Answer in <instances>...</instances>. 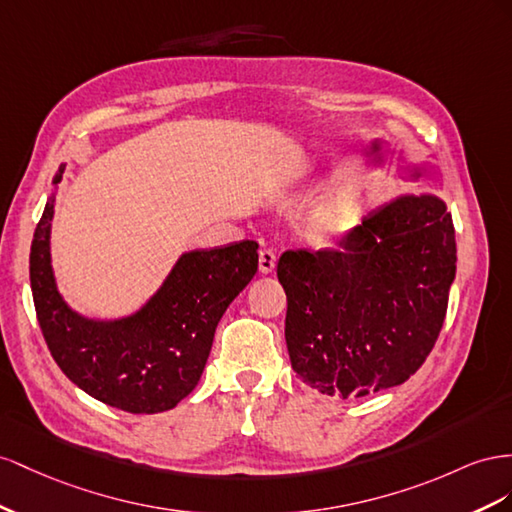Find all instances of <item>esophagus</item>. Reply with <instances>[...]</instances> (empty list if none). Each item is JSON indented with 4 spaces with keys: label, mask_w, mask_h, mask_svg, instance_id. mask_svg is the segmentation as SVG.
Segmentation results:
<instances>
[{
    "label": "esophagus",
    "mask_w": 512,
    "mask_h": 512,
    "mask_svg": "<svg viewBox=\"0 0 512 512\" xmlns=\"http://www.w3.org/2000/svg\"><path fill=\"white\" fill-rule=\"evenodd\" d=\"M276 266V253L272 251V248H261L259 251V272H272Z\"/></svg>",
    "instance_id": "esophagus-1"
}]
</instances>
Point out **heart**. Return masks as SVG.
Listing matches in <instances>:
<instances>
[{
	"instance_id": "b5f03b06",
	"label": "heart",
	"mask_w": 512,
	"mask_h": 512,
	"mask_svg": "<svg viewBox=\"0 0 512 512\" xmlns=\"http://www.w3.org/2000/svg\"><path fill=\"white\" fill-rule=\"evenodd\" d=\"M354 225V212L341 201H328L311 216V231L317 240L343 238Z\"/></svg>"
}]
</instances>
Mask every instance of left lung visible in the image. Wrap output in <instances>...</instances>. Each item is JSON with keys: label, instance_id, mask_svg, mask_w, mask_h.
Masks as SVG:
<instances>
[{"label": "left lung", "instance_id": "obj_1", "mask_svg": "<svg viewBox=\"0 0 512 512\" xmlns=\"http://www.w3.org/2000/svg\"><path fill=\"white\" fill-rule=\"evenodd\" d=\"M341 248L285 251V341L294 371L349 399L403 384L440 337L457 272L455 225L431 195L401 197Z\"/></svg>", "mask_w": 512, "mask_h": 512}]
</instances>
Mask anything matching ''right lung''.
I'll return each instance as SVG.
<instances>
[{
	"label": "right lung",
	"mask_w": 512,
	"mask_h": 512,
	"mask_svg": "<svg viewBox=\"0 0 512 512\" xmlns=\"http://www.w3.org/2000/svg\"><path fill=\"white\" fill-rule=\"evenodd\" d=\"M64 167L53 184L62 180ZM51 197L29 253V281L42 337L57 367L90 397L130 414L171 410L193 392L214 330L257 272V242L186 253L143 311L122 321L72 313L55 289L49 255Z\"/></svg>",
	"instance_id": "1"
}]
</instances>
